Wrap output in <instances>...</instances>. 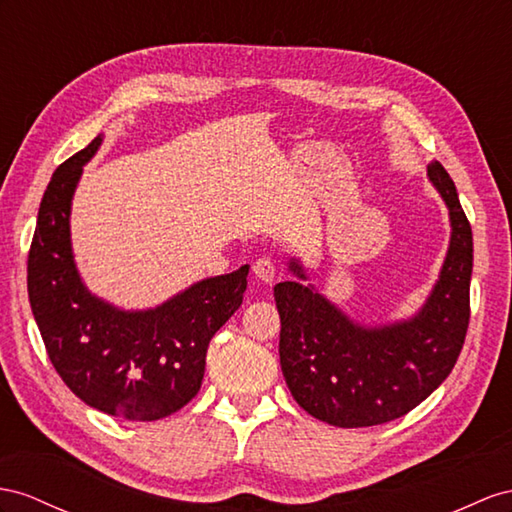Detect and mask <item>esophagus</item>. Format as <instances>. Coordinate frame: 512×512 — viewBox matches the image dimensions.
Returning a JSON list of instances; mask_svg holds the SVG:
<instances>
[{
  "label": "esophagus",
  "instance_id": "esophagus-1",
  "mask_svg": "<svg viewBox=\"0 0 512 512\" xmlns=\"http://www.w3.org/2000/svg\"><path fill=\"white\" fill-rule=\"evenodd\" d=\"M255 277L261 279L264 283H272L274 281V274H277V266H274V261L270 257H259L255 261Z\"/></svg>",
  "mask_w": 512,
  "mask_h": 512
}]
</instances>
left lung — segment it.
Segmentation results:
<instances>
[{
    "label": "left lung",
    "instance_id": "8db88e82",
    "mask_svg": "<svg viewBox=\"0 0 512 512\" xmlns=\"http://www.w3.org/2000/svg\"><path fill=\"white\" fill-rule=\"evenodd\" d=\"M428 179L450 209L452 235L439 281L413 318L363 326L313 285H274L285 383L294 400L320 422L363 428L398 419L448 378L461 355L469 324L474 242L448 170L430 162ZM290 270L307 279L296 259H290Z\"/></svg>",
    "mask_w": 512,
    "mask_h": 512
}]
</instances>
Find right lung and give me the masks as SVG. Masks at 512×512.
Masks as SVG:
<instances>
[{"label":"right lung","mask_w":512,"mask_h":512,"mask_svg":"<svg viewBox=\"0 0 512 512\" xmlns=\"http://www.w3.org/2000/svg\"><path fill=\"white\" fill-rule=\"evenodd\" d=\"M101 140L60 164L49 181L28 255V296L64 385L97 411L153 422L199 393L207 346L242 305L248 266L203 279L144 311L90 294L73 261L69 218L82 168Z\"/></svg>","instance_id":"obj_1"}]
</instances>
